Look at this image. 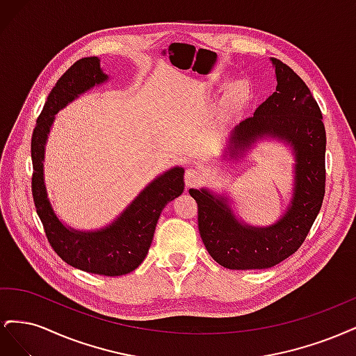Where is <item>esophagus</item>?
I'll return each instance as SVG.
<instances>
[{
	"instance_id": "esophagus-1",
	"label": "esophagus",
	"mask_w": 356,
	"mask_h": 356,
	"mask_svg": "<svg viewBox=\"0 0 356 356\" xmlns=\"http://www.w3.org/2000/svg\"><path fill=\"white\" fill-rule=\"evenodd\" d=\"M184 181H186V187L191 188V187H196L202 182V174L195 169V168H188L186 170V175H184Z\"/></svg>"
}]
</instances>
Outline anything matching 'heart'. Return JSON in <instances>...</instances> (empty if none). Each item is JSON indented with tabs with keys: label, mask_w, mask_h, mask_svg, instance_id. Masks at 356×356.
Listing matches in <instances>:
<instances>
[{
	"label": "heart",
	"mask_w": 356,
	"mask_h": 356,
	"mask_svg": "<svg viewBox=\"0 0 356 356\" xmlns=\"http://www.w3.org/2000/svg\"><path fill=\"white\" fill-rule=\"evenodd\" d=\"M246 98V88L242 83H233L229 89L227 98H225V111H238Z\"/></svg>",
	"instance_id": "obj_1"
}]
</instances>
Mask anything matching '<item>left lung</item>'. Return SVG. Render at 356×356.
Returning a JSON list of instances; mask_svg holds the SVG:
<instances>
[{
	"label": "left lung",
	"mask_w": 356,
	"mask_h": 356,
	"mask_svg": "<svg viewBox=\"0 0 356 356\" xmlns=\"http://www.w3.org/2000/svg\"><path fill=\"white\" fill-rule=\"evenodd\" d=\"M276 92L245 118L230 135L229 152L241 153L264 136L277 138L294 149V195L286 212L268 227H252L234 217L227 199L209 190L190 188L197 203L200 238L215 261L232 270L268 268L293 255L314 225L325 195V127L306 83L272 58Z\"/></svg>",
	"instance_id": "obj_1"
}]
</instances>
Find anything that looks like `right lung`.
<instances>
[{"instance_id":"obj_1","label":"right lung","mask_w":356,"mask_h":356,"mask_svg":"<svg viewBox=\"0 0 356 356\" xmlns=\"http://www.w3.org/2000/svg\"><path fill=\"white\" fill-rule=\"evenodd\" d=\"M106 80L108 75L102 72L99 59L92 56L75 62L56 81L32 132L31 157L34 172L31 187L47 241L63 261L89 273L122 276L144 261L161 209L184 191V169L177 166L157 177L113 224L96 232H79L62 224L47 199L42 174L44 145L55 114L79 95Z\"/></svg>"}]
</instances>
